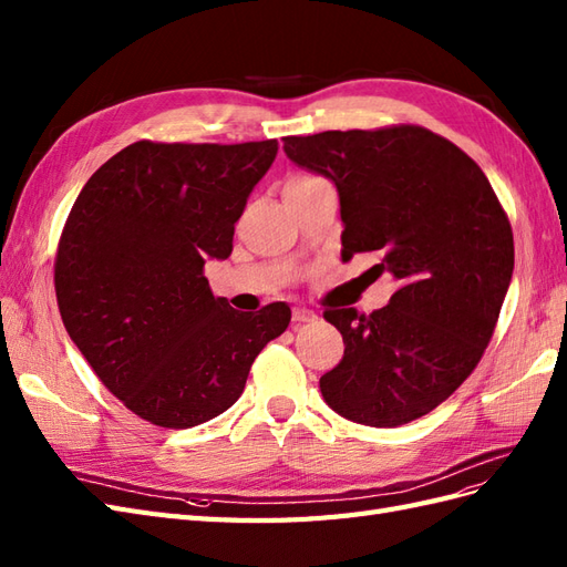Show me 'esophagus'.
Segmentation results:
<instances>
[{"label": "esophagus", "instance_id": "esophagus-1", "mask_svg": "<svg viewBox=\"0 0 567 567\" xmlns=\"http://www.w3.org/2000/svg\"><path fill=\"white\" fill-rule=\"evenodd\" d=\"M317 319V315L312 310H305V308H296L293 310V321L296 324H305V321H312Z\"/></svg>", "mask_w": 567, "mask_h": 567}]
</instances>
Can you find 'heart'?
I'll use <instances>...</instances> for the list:
<instances>
[{
	"label": "heart",
	"mask_w": 567,
	"mask_h": 567,
	"mask_svg": "<svg viewBox=\"0 0 567 567\" xmlns=\"http://www.w3.org/2000/svg\"><path fill=\"white\" fill-rule=\"evenodd\" d=\"M310 178H315V176H308V174H296V176H290L286 183H300V181H310Z\"/></svg>",
	"instance_id": "heart-1"
}]
</instances>
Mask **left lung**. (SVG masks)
<instances>
[{
    "instance_id": "obj_1",
    "label": "left lung",
    "mask_w": 567,
    "mask_h": 567,
    "mask_svg": "<svg viewBox=\"0 0 567 567\" xmlns=\"http://www.w3.org/2000/svg\"><path fill=\"white\" fill-rule=\"evenodd\" d=\"M284 150L339 190L343 262L377 252L398 279L372 315L324 310L346 350L319 379L321 395L367 426L426 415L482 360L511 286L513 231L492 183L422 126L288 135Z\"/></svg>"
}]
</instances>
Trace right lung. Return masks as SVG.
Here are the masks:
<instances>
[{"label":"right lung","mask_w":567,"mask_h":567,"mask_svg":"<svg viewBox=\"0 0 567 567\" xmlns=\"http://www.w3.org/2000/svg\"><path fill=\"white\" fill-rule=\"evenodd\" d=\"M277 141H137L75 197L54 262L61 321L87 364L137 417L188 430L221 415L290 308L259 315L214 298L205 262L234 250V226Z\"/></svg>","instance_id":"1"}]
</instances>
